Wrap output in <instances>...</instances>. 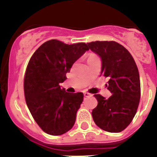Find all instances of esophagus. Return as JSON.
Wrapping results in <instances>:
<instances>
[{
  "mask_svg": "<svg viewBox=\"0 0 157 157\" xmlns=\"http://www.w3.org/2000/svg\"><path fill=\"white\" fill-rule=\"evenodd\" d=\"M83 95H84V97H91L92 94L88 92H83Z\"/></svg>",
  "mask_w": 157,
  "mask_h": 157,
  "instance_id": "1",
  "label": "esophagus"
}]
</instances>
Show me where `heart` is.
Instances as JSON below:
<instances>
[{
  "label": "heart",
  "instance_id": "1",
  "mask_svg": "<svg viewBox=\"0 0 157 157\" xmlns=\"http://www.w3.org/2000/svg\"><path fill=\"white\" fill-rule=\"evenodd\" d=\"M95 57V55H94V54H91V55L90 56V57Z\"/></svg>",
  "mask_w": 157,
  "mask_h": 157
}]
</instances>
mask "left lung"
<instances>
[{
	"mask_svg": "<svg viewBox=\"0 0 157 157\" xmlns=\"http://www.w3.org/2000/svg\"><path fill=\"white\" fill-rule=\"evenodd\" d=\"M89 49L101 59L100 76L109 79L106 84L113 94L106 99L95 94L97 106L92 111L97 127L109 133H119L133 121L140 99L138 68L130 53L115 41H94Z\"/></svg>",
	"mask_w": 157,
	"mask_h": 157,
	"instance_id": "1",
	"label": "left lung"
}]
</instances>
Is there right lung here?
<instances>
[{
	"mask_svg": "<svg viewBox=\"0 0 157 157\" xmlns=\"http://www.w3.org/2000/svg\"><path fill=\"white\" fill-rule=\"evenodd\" d=\"M88 50L85 43L66 44L50 40L30 59L24 81L26 103L34 121L48 134L62 135L75 124L83 94L66 92L60 83Z\"/></svg>",
	"mask_w": 157,
	"mask_h": 157,
	"instance_id": "right-lung-1",
	"label": "right lung"
}]
</instances>
